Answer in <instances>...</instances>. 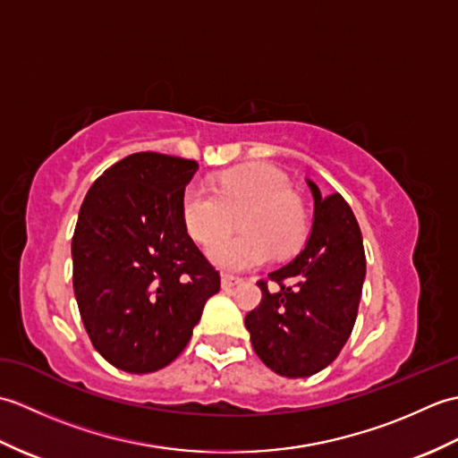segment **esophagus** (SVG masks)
Returning a JSON list of instances; mask_svg holds the SVG:
<instances>
[{
  "mask_svg": "<svg viewBox=\"0 0 458 458\" xmlns=\"http://www.w3.org/2000/svg\"><path fill=\"white\" fill-rule=\"evenodd\" d=\"M238 284H242V279H240V277L228 276V274H224V276H222V289H232V287L238 285Z\"/></svg>",
  "mask_w": 458,
  "mask_h": 458,
  "instance_id": "obj_1",
  "label": "esophagus"
}]
</instances>
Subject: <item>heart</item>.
Segmentation results:
<instances>
[{
    "label": "heart",
    "mask_w": 458,
    "mask_h": 458,
    "mask_svg": "<svg viewBox=\"0 0 458 458\" xmlns=\"http://www.w3.org/2000/svg\"><path fill=\"white\" fill-rule=\"evenodd\" d=\"M182 224L189 236L211 244L242 218L245 234L208 248L212 264L230 271H246L266 264L271 251L285 256L305 238L307 218L291 184L269 165H248L224 173L218 192L192 184L182 194Z\"/></svg>",
    "instance_id": "heart-1"
}]
</instances>
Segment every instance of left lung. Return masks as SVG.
<instances>
[{
  "mask_svg": "<svg viewBox=\"0 0 458 458\" xmlns=\"http://www.w3.org/2000/svg\"><path fill=\"white\" fill-rule=\"evenodd\" d=\"M307 184L315 212L305 248L269 274L277 291L259 281L261 303L246 315L256 354L285 377L313 376L335 362L354 328L366 277L352 210L338 192L323 197L313 181Z\"/></svg>",
  "mask_w": 458,
  "mask_h": 458,
  "instance_id": "left-lung-1",
  "label": "left lung"
}]
</instances>
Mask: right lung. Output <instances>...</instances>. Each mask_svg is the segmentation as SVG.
I'll list each match as a JSON object with an SVG mask.
<instances>
[{"mask_svg": "<svg viewBox=\"0 0 458 458\" xmlns=\"http://www.w3.org/2000/svg\"><path fill=\"white\" fill-rule=\"evenodd\" d=\"M199 163L133 153L86 192L72 236V285L86 333L115 368L149 374L189 344L220 276L182 224Z\"/></svg>", "mask_w": 458, "mask_h": 458, "instance_id": "right-lung-1", "label": "right lung"}]
</instances>
